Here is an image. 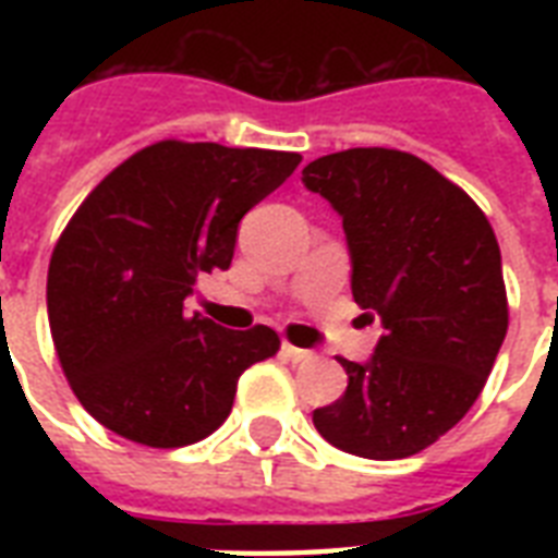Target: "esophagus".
I'll return each mask as SVG.
<instances>
[{"label": "esophagus", "mask_w": 558, "mask_h": 558, "mask_svg": "<svg viewBox=\"0 0 558 558\" xmlns=\"http://www.w3.org/2000/svg\"><path fill=\"white\" fill-rule=\"evenodd\" d=\"M280 353H283V359H289V362H310V359H313V353H310V350L295 348V344H289V341H283Z\"/></svg>", "instance_id": "34e87169"}]
</instances>
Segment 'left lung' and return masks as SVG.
I'll use <instances>...</instances> for the list:
<instances>
[{
	"mask_svg": "<svg viewBox=\"0 0 558 558\" xmlns=\"http://www.w3.org/2000/svg\"><path fill=\"white\" fill-rule=\"evenodd\" d=\"M304 185L341 214L353 298L385 327L371 362L339 359L348 390L313 423L359 458H411L475 405L507 336L495 231L463 187L402 150L330 153Z\"/></svg>",
	"mask_w": 558,
	"mask_h": 558,
	"instance_id": "1",
	"label": "left lung"
}]
</instances>
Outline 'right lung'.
<instances>
[{"instance_id": "obj_1", "label": "right lung", "mask_w": 558, "mask_h": 558, "mask_svg": "<svg viewBox=\"0 0 558 558\" xmlns=\"http://www.w3.org/2000/svg\"><path fill=\"white\" fill-rule=\"evenodd\" d=\"M301 165L298 153L165 138L81 202L48 263V327L81 405L150 449L205 440L236 379L280 350L266 324L185 315L196 275L228 269L236 226Z\"/></svg>"}]
</instances>
